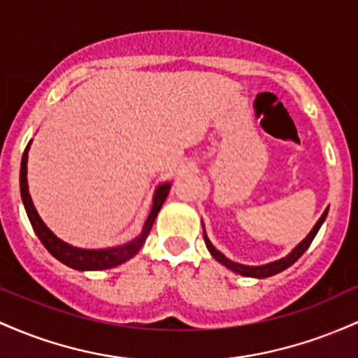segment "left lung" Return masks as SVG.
Here are the masks:
<instances>
[{"label":"left lung","instance_id":"left-lung-1","mask_svg":"<svg viewBox=\"0 0 358 358\" xmlns=\"http://www.w3.org/2000/svg\"><path fill=\"white\" fill-rule=\"evenodd\" d=\"M327 215H328V210L324 211L323 215H321V218L318 220V223L315 224V228H313V230L309 231V235L306 236V238H304L303 242H301V243L298 245V247H296L294 250L291 252V254H289L287 257H284V259L275 260V262L267 264V266L250 267V266H242V264H235V262H231V260H228L227 257H224L223 254H220V252L216 250L215 247H213L211 242L206 238V236H204V242H206V247H208V250L211 252V255L215 257V259L218 260V262H222L224 267H228V268H230V271L236 272V274H242V275H247V277H260V279H262V277H268V275L279 274V272H282L284 268L291 267L292 264H294L296 260H298L299 257L303 255L304 252L308 250L309 245H311L313 240H315L316 233H318V230L321 228V224H323L324 218H327Z\"/></svg>","mask_w":358,"mask_h":358}]
</instances>
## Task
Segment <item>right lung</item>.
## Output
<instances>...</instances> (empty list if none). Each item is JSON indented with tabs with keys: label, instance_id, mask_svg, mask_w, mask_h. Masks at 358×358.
Wrapping results in <instances>:
<instances>
[{
	"label": "right lung",
	"instance_id": "obj_1",
	"mask_svg": "<svg viewBox=\"0 0 358 358\" xmlns=\"http://www.w3.org/2000/svg\"><path fill=\"white\" fill-rule=\"evenodd\" d=\"M28 147L30 142L23 152L22 157V167H20V192H22L23 204H25V210L30 220L31 228L37 233L40 242L43 243V247L50 252L55 259H59L60 262L66 264L72 268H78V271H101V268H110L115 266H120L125 260L131 259L136 252L142 248V245L145 243L148 233L152 230V224H154L155 218H157V213L162 208L164 201H166L169 194V187L171 184H164L160 186L157 192H155L154 198V206H152L150 215H148L145 227H143L142 235L138 238H135L134 242L123 245V247L116 248H106V250H83V248H76L72 245H67L62 240H59L57 236L52 233L49 228L45 227V223L42 222V218L38 216L37 210H35L34 203H31L30 194H28V184H27V157H28Z\"/></svg>",
	"mask_w": 358,
	"mask_h": 358
}]
</instances>
